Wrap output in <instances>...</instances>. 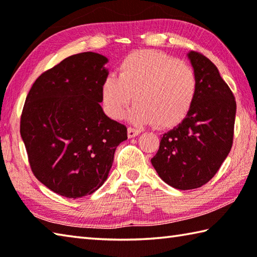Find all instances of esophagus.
<instances>
[{
	"mask_svg": "<svg viewBox=\"0 0 257 257\" xmlns=\"http://www.w3.org/2000/svg\"><path fill=\"white\" fill-rule=\"evenodd\" d=\"M140 133H141V130L133 128V127H128V128H127V137H128L130 139L138 137Z\"/></svg>",
	"mask_w": 257,
	"mask_h": 257,
	"instance_id": "esophagus-1",
	"label": "esophagus"
}]
</instances>
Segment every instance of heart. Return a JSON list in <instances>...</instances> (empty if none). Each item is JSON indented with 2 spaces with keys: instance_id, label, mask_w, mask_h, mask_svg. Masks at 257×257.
<instances>
[{
  "instance_id": "obj_1",
  "label": "heart",
  "mask_w": 257,
  "mask_h": 257,
  "mask_svg": "<svg viewBox=\"0 0 257 257\" xmlns=\"http://www.w3.org/2000/svg\"><path fill=\"white\" fill-rule=\"evenodd\" d=\"M197 76L186 62L167 54L141 51L130 54L118 66V78L107 75L101 85L102 105L114 119L123 118L132 103L130 119L137 125L172 128L182 123L193 106Z\"/></svg>"
}]
</instances>
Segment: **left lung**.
I'll return each mask as SVG.
<instances>
[{
    "label": "left lung",
    "mask_w": 257,
    "mask_h": 257,
    "mask_svg": "<svg viewBox=\"0 0 257 257\" xmlns=\"http://www.w3.org/2000/svg\"><path fill=\"white\" fill-rule=\"evenodd\" d=\"M197 92L187 116L165 133L151 164L177 190L201 187L212 178L231 150L236 117L233 93L212 62L192 51Z\"/></svg>",
    "instance_id": "1"
}]
</instances>
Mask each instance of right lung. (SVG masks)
Instances as JSON below:
<instances>
[{"label": "right lung", "mask_w": 257, "mask_h": 257, "mask_svg": "<svg viewBox=\"0 0 257 257\" xmlns=\"http://www.w3.org/2000/svg\"><path fill=\"white\" fill-rule=\"evenodd\" d=\"M108 62L100 54L69 56L35 81L20 119L30 168L49 190L69 199L92 194L108 177L127 128L101 106Z\"/></svg>", "instance_id": "add662e5"}]
</instances>
